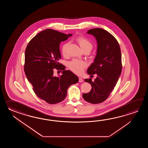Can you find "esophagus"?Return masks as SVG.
<instances>
[{"mask_svg":"<svg viewBox=\"0 0 148 148\" xmlns=\"http://www.w3.org/2000/svg\"><path fill=\"white\" fill-rule=\"evenodd\" d=\"M84 82V80H83V79L82 78H80V77H79V82Z\"/></svg>","mask_w":148,"mask_h":148,"instance_id":"1","label":"esophagus"}]
</instances>
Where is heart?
<instances>
[{"instance_id": "obj_1", "label": "heart", "mask_w": 148, "mask_h": 148, "mask_svg": "<svg viewBox=\"0 0 148 148\" xmlns=\"http://www.w3.org/2000/svg\"><path fill=\"white\" fill-rule=\"evenodd\" d=\"M76 41L78 43L84 52H90L93 47V45L87 38L83 36H79L76 38ZM69 43L63 44L62 47V53L64 57H66L68 55V49L69 47ZM87 63L84 61L73 59L68 63V67L71 71L76 74H81L84 69L87 66Z\"/></svg>"}]
</instances>
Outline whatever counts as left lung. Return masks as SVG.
<instances>
[{
	"instance_id": "left-lung-1",
	"label": "left lung",
	"mask_w": 148,
	"mask_h": 148,
	"mask_svg": "<svg viewBox=\"0 0 148 148\" xmlns=\"http://www.w3.org/2000/svg\"><path fill=\"white\" fill-rule=\"evenodd\" d=\"M87 33L92 35L97 42V54L94 62L88 68V75H97L94 81L91 78L85 81L90 84L91 90L83 94L85 101L99 104L105 101L116 85L122 72V56L120 45L109 32L101 28L90 29Z\"/></svg>"
}]
</instances>
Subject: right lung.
I'll return each instance as SVG.
<instances>
[{"mask_svg":"<svg viewBox=\"0 0 148 148\" xmlns=\"http://www.w3.org/2000/svg\"><path fill=\"white\" fill-rule=\"evenodd\" d=\"M71 35L47 29L35 36L26 48L25 75L36 95L49 104L63 101L68 88L78 82L77 75L70 70H65V66L59 62L61 57L60 43ZM54 69L62 70L63 75L54 76Z\"/></svg>","mask_w":148,"mask_h":148,"instance_id":"obj_1","label":"right lung"}]
</instances>
